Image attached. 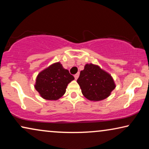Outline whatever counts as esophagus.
I'll return each instance as SVG.
<instances>
[{
	"label": "esophagus",
	"instance_id": "1",
	"mask_svg": "<svg viewBox=\"0 0 149 149\" xmlns=\"http://www.w3.org/2000/svg\"><path fill=\"white\" fill-rule=\"evenodd\" d=\"M79 72H78V73H77V74H74V79H76V80H77V79L79 78Z\"/></svg>",
	"mask_w": 149,
	"mask_h": 149
}]
</instances>
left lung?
Wrapping results in <instances>:
<instances>
[{
	"label": "left lung",
	"mask_w": 149,
	"mask_h": 149,
	"mask_svg": "<svg viewBox=\"0 0 149 149\" xmlns=\"http://www.w3.org/2000/svg\"><path fill=\"white\" fill-rule=\"evenodd\" d=\"M83 95L91 101L104 100L115 88L111 75L100 67L93 64H87L81 70L77 79Z\"/></svg>",
	"instance_id": "1"
}]
</instances>
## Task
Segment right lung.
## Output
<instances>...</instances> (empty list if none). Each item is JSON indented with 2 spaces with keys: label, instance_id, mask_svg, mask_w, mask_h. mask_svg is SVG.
Returning <instances> with one entry per match:
<instances>
[{
  "label": "right lung",
  "instance_id": "1",
  "mask_svg": "<svg viewBox=\"0 0 149 149\" xmlns=\"http://www.w3.org/2000/svg\"><path fill=\"white\" fill-rule=\"evenodd\" d=\"M74 79L68 70L57 62L38 73L34 87L42 98L57 100L64 94L67 85Z\"/></svg>",
  "mask_w": 149,
  "mask_h": 149
}]
</instances>
